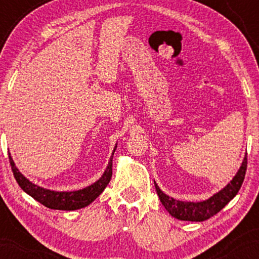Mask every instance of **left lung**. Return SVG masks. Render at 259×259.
<instances>
[{
	"mask_svg": "<svg viewBox=\"0 0 259 259\" xmlns=\"http://www.w3.org/2000/svg\"><path fill=\"white\" fill-rule=\"evenodd\" d=\"M246 169H247V154L243 158L241 168L239 169L234 179L222 191L212 196L209 200L203 202L177 201L165 194H163L156 183H154V186H156L157 195L159 196L160 202H162V204L171 217L180 219V221L203 222L209 219L210 217L215 215L218 212H221L223 208L227 206L229 202L236 196L240 187L242 185L243 179H245Z\"/></svg>",
	"mask_w": 259,
	"mask_h": 259,
	"instance_id": "8db88e82",
	"label": "left lung"
}]
</instances>
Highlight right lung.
Masks as SVG:
<instances>
[{
	"mask_svg": "<svg viewBox=\"0 0 259 259\" xmlns=\"http://www.w3.org/2000/svg\"><path fill=\"white\" fill-rule=\"evenodd\" d=\"M117 147V146H115ZM10 154V153H8ZM10 163L12 171H13L14 178H16L18 185L22 187L23 190L28 195H30L32 198H35L45 207L51 208V209H62V210H74L79 209V208H84L90 204L92 201L96 200L99 196L102 194L103 190L108 185L112 178V159L111 157L107 167L105 174L101 177L100 180L92 185L85 187V189L79 190V191H70V192H57L51 191V190H46L44 187H40L31 181H29L18 170L16 165H14L13 159L10 156Z\"/></svg>",
	"mask_w": 259,
	"mask_h": 259,
	"instance_id": "1",
	"label": "right lung"
}]
</instances>
